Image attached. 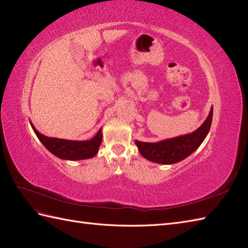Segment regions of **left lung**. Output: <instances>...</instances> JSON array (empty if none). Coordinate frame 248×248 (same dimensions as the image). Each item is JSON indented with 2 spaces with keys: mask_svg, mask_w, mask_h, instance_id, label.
<instances>
[{
  "mask_svg": "<svg viewBox=\"0 0 248 248\" xmlns=\"http://www.w3.org/2000/svg\"><path fill=\"white\" fill-rule=\"evenodd\" d=\"M212 117L213 108L211 107L205 122L196 131L157 142L136 140V145L142 157L150 161L161 164L177 163L192 154L204 141L211 127Z\"/></svg>",
  "mask_w": 248,
  "mask_h": 248,
  "instance_id": "8db88e82",
  "label": "left lung"
}]
</instances>
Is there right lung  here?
<instances>
[{"instance_id": "add662e5", "label": "right lung", "mask_w": 248, "mask_h": 248, "mask_svg": "<svg viewBox=\"0 0 248 248\" xmlns=\"http://www.w3.org/2000/svg\"><path fill=\"white\" fill-rule=\"evenodd\" d=\"M31 123L35 134L50 153L64 160H81L94 157L98 152L101 140L102 129L100 128L95 137L89 140H70L57 138H48L40 133Z\"/></svg>"}]
</instances>
